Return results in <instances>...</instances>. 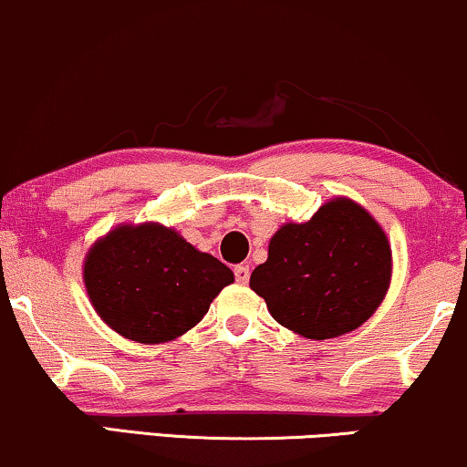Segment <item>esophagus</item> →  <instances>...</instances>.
<instances>
[{
  "label": "esophagus",
  "mask_w": 467,
  "mask_h": 467,
  "mask_svg": "<svg viewBox=\"0 0 467 467\" xmlns=\"http://www.w3.org/2000/svg\"><path fill=\"white\" fill-rule=\"evenodd\" d=\"M234 277H237L239 285H247L250 282V267L247 265H237L234 267Z\"/></svg>",
  "instance_id": "1"
}]
</instances>
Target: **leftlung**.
Returning <instances> with one entry per match:
<instances>
[{
	"label": "left lung",
	"instance_id": "left-lung-1",
	"mask_svg": "<svg viewBox=\"0 0 467 467\" xmlns=\"http://www.w3.org/2000/svg\"><path fill=\"white\" fill-rule=\"evenodd\" d=\"M392 252L368 211L347 198L306 223H285L250 286L280 326L326 340L358 329L386 297Z\"/></svg>",
	"mask_w": 467,
	"mask_h": 467
}]
</instances>
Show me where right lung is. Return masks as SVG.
<instances>
[{"instance_id":"obj_1","label":"right lung","mask_w":467,"mask_h":467,"mask_svg":"<svg viewBox=\"0 0 467 467\" xmlns=\"http://www.w3.org/2000/svg\"><path fill=\"white\" fill-rule=\"evenodd\" d=\"M233 280L222 261L159 223L111 230L84 263V282L99 317L144 345L174 340L192 329Z\"/></svg>"}]
</instances>
